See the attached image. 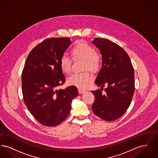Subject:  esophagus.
<instances>
[{
  "label": "esophagus",
  "mask_w": 158,
  "mask_h": 158,
  "mask_svg": "<svg viewBox=\"0 0 158 158\" xmlns=\"http://www.w3.org/2000/svg\"><path fill=\"white\" fill-rule=\"evenodd\" d=\"M78 92H79V93L80 94H82L85 92V90L82 89H78Z\"/></svg>",
  "instance_id": "1"
}]
</instances>
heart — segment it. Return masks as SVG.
<instances>
[{
  "instance_id": "obj_1",
  "label": "heart",
  "mask_w": 158,
  "mask_h": 158,
  "mask_svg": "<svg viewBox=\"0 0 158 158\" xmlns=\"http://www.w3.org/2000/svg\"><path fill=\"white\" fill-rule=\"evenodd\" d=\"M71 54L74 59H82L85 60L84 69H89L91 71L97 72L101 66V57L95 52V48L84 41H78L71 50ZM72 60L70 57L64 54L60 60V65L62 71L69 73L72 69ZM93 81V76L88 72L81 73H74L69 77V85L79 88L88 87Z\"/></svg>"
}]
</instances>
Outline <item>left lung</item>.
Instances as JSON below:
<instances>
[{
  "label": "left lung",
  "instance_id": "left-lung-1",
  "mask_svg": "<svg viewBox=\"0 0 158 158\" xmlns=\"http://www.w3.org/2000/svg\"><path fill=\"white\" fill-rule=\"evenodd\" d=\"M102 56V68L95 83L101 88L106 84L105 94L98 89L92 91L95 101L93 113L110 121L119 118L130 105L135 92V73L130 59L120 45L105 38H94Z\"/></svg>",
  "mask_w": 158,
  "mask_h": 158
}]
</instances>
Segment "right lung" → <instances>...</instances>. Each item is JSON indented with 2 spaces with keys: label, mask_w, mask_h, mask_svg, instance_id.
Wrapping results in <instances>:
<instances>
[{
  "label": "right lung",
  "mask_w": 158,
  "mask_h": 158,
  "mask_svg": "<svg viewBox=\"0 0 158 158\" xmlns=\"http://www.w3.org/2000/svg\"><path fill=\"white\" fill-rule=\"evenodd\" d=\"M70 44V38L46 39L31 51L23 69L24 102L33 117L45 126L54 127L64 120L73 99L79 95L74 86L57 89L66 81L60 58Z\"/></svg>",
  "instance_id": "obj_1"
}]
</instances>
